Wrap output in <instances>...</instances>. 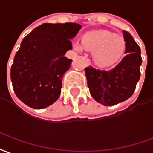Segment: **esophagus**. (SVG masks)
<instances>
[{"label": "esophagus", "mask_w": 153, "mask_h": 153, "mask_svg": "<svg viewBox=\"0 0 153 153\" xmlns=\"http://www.w3.org/2000/svg\"><path fill=\"white\" fill-rule=\"evenodd\" d=\"M90 63V61L87 59H86V64H87V65H89Z\"/></svg>", "instance_id": "esophagus-1"}]
</instances>
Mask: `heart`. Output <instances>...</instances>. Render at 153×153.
Instances as JSON below:
<instances>
[{
	"label": "heart",
	"instance_id": "heart-1",
	"mask_svg": "<svg viewBox=\"0 0 153 153\" xmlns=\"http://www.w3.org/2000/svg\"><path fill=\"white\" fill-rule=\"evenodd\" d=\"M85 50L93 52V59L97 65L106 68L113 65L123 55L126 49L124 39L106 30L91 31L85 33L81 38ZM76 51H81L80 45H74Z\"/></svg>",
	"mask_w": 153,
	"mask_h": 153
}]
</instances>
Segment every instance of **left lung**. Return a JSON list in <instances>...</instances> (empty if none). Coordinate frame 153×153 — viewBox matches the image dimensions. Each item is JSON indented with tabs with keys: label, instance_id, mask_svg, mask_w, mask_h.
<instances>
[{
	"label": "left lung",
	"instance_id": "left-lung-1",
	"mask_svg": "<svg viewBox=\"0 0 153 153\" xmlns=\"http://www.w3.org/2000/svg\"><path fill=\"white\" fill-rule=\"evenodd\" d=\"M126 56L114 68L106 71L93 67L85 68L90 94L104 106H113L132 96L140 78V48L133 36L123 30Z\"/></svg>",
	"mask_w": 153,
	"mask_h": 153
}]
</instances>
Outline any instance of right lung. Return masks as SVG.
<instances>
[{"mask_svg":"<svg viewBox=\"0 0 153 153\" xmlns=\"http://www.w3.org/2000/svg\"><path fill=\"white\" fill-rule=\"evenodd\" d=\"M81 28L74 23H43L23 38L10 70L14 93L23 103L42 109L59 99L72 61L64 54Z\"/></svg>","mask_w":153,"mask_h":153,"instance_id":"obj_1","label":"right lung"}]
</instances>
